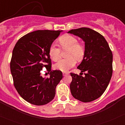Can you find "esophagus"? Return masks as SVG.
<instances>
[{"label": "esophagus", "mask_w": 125, "mask_h": 125, "mask_svg": "<svg viewBox=\"0 0 125 125\" xmlns=\"http://www.w3.org/2000/svg\"><path fill=\"white\" fill-rule=\"evenodd\" d=\"M68 73H64H64H62V75H63L64 76H67V75H68Z\"/></svg>", "instance_id": "esophagus-1"}]
</instances>
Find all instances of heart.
Listing matches in <instances>:
<instances>
[{
    "label": "heart",
    "instance_id": "obj_1",
    "mask_svg": "<svg viewBox=\"0 0 125 125\" xmlns=\"http://www.w3.org/2000/svg\"><path fill=\"white\" fill-rule=\"evenodd\" d=\"M59 42L62 49H68L66 57L68 58L61 59L54 64V68L57 70L66 72L75 66L76 60L82 61L85 55V46L78 42V39L69 34H65L59 39ZM61 49L54 43L49 47V54L54 61H57L61 57Z\"/></svg>",
    "mask_w": 125,
    "mask_h": 125
}]
</instances>
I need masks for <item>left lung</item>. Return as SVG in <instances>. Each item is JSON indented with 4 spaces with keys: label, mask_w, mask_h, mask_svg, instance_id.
I'll use <instances>...</instances> for the list:
<instances>
[{
    "label": "left lung",
    "mask_w": 125,
    "mask_h": 125,
    "mask_svg": "<svg viewBox=\"0 0 125 125\" xmlns=\"http://www.w3.org/2000/svg\"><path fill=\"white\" fill-rule=\"evenodd\" d=\"M68 32L82 39L86 49L78 67L85 76L71 73V92L76 100L91 102L100 98L109 84L113 73L112 52L104 37L91 29L81 27Z\"/></svg>",
    "instance_id": "1"
}]
</instances>
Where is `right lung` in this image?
<instances>
[{"mask_svg":"<svg viewBox=\"0 0 125 125\" xmlns=\"http://www.w3.org/2000/svg\"><path fill=\"white\" fill-rule=\"evenodd\" d=\"M62 31L38 30L20 38L15 44L10 63L15 88L22 98L34 105H44L54 99L56 88L62 78L59 70L51 71L49 47ZM46 67L50 77L44 78Z\"/></svg>","mask_w":125,"mask_h":125,"instance_id":"1","label":"right lung"}]
</instances>
